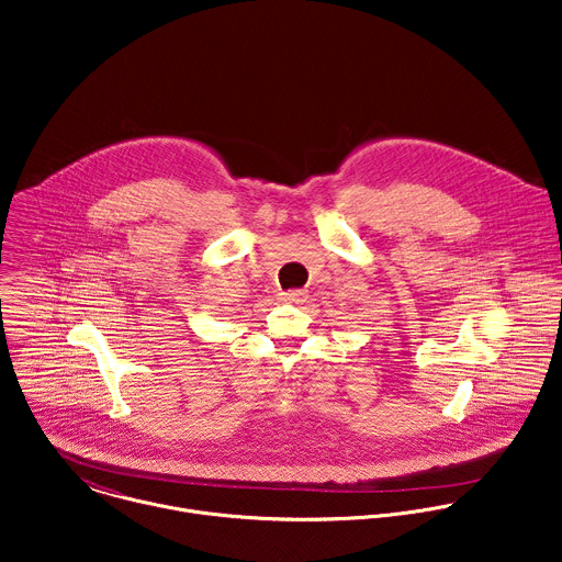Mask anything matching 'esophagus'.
Returning a JSON list of instances; mask_svg holds the SVG:
<instances>
[{"label":"esophagus","instance_id":"obj_1","mask_svg":"<svg viewBox=\"0 0 562 562\" xmlns=\"http://www.w3.org/2000/svg\"><path fill=\"white\" fill-rule=\"evenodd\" d=\"M302 295H304L302 291H286V293H282V300L293 304V302H300V300H302Z\"/></svg>","mask_w":562,"mask_h":562}]
</instances>
